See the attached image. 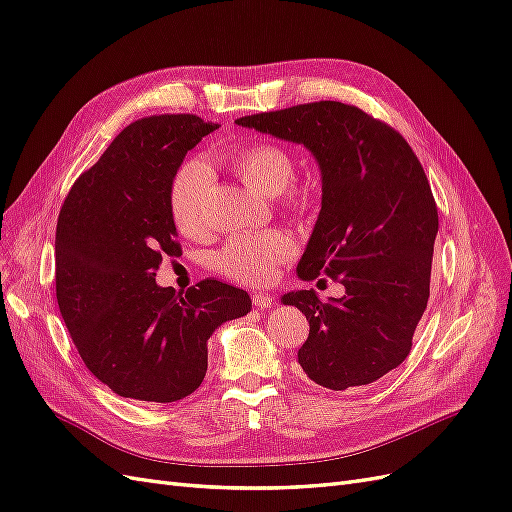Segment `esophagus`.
<instances>
[{"label": "esophagus", "instance_id": "34e87169", "mask_svg": "<svg viewBox=\"0 0 512 512\" xmlns=\"http://www.w3.org/2000/svg\"><path fill=\"white\" fill-rule=\"evenodd\" d=\"M252 303L258 307V309H269L273 303H275V297L271 292H256L252 297Z\"/></svg>", "mask_w": 512, "mask_h": 512}]
</instances>
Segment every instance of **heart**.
<instances>
[{"label":"heart","mask_w":512,"mask_h":512,"mask_svg":"<svg viewBox=\"0 0 512 512\" xmlns=\"http://www.w3.org/2000/svg\"><path fill=\"white\" fill-rule=\"evenodd\" d=\"M228 164L241 181L262 196H277L290 213H303L309 205V192L303 185L292 183L294 160L290 153L273 143H254L237 149L228 156ZM211 185L207 164L185 162L170 183V215L183 235H196L205 220V200ZM294 241L282 230H267L258 235H241L230 239L213 256L220 273L241 284H265L275 267L290 258Z\"/></svg>","instance_id":"b5f03b06"}]
</instances>
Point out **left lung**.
I'll use <instances>...</instances> for the list:
<instances>
[{
	"label": "left lung",
	"instance_id": "left-lung-1",
	"mask_svg": "<svg viewBox=\"0 0 512 512\" xmlns=\"http://www.w3.org/2000/svg\"><path fill=\"white\" fill-rule=\"evenodd\" d=\"M237 123L303 145L320 168L322 207L297 275H329L346 292L327 303L312 288L282 297L309 322L301 371L331 391L376 382L406 361L429 299L438 209L421 162L399 132L344 102Z\"/></svg>",
	"mask_w": 512,
	"mask_h": 512
}]
</instances>
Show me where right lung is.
Listing matches in <instances>:
<instances>
[{"label":"right lung","instance_id":"1","mask_svg":"<svg viewBox=\"0 0 512 512\" xmlns=\"http://www.w3.org/2000/svg\"><path fill=\"white\" fill-rule=\"evenodd\" d=\"M218 123L196 115L138 119L74 181L55 232L61 318L87 369L121 397L170 404L207 374V339L252 309L218 280L175 292L156 284L179 256L170 183L185 153Z\"/></svg>","mask_w":512,"mask_h":512}]
</instances>
